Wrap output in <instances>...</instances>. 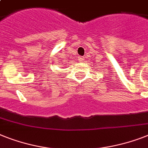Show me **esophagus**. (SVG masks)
<instances>
[{
  "label": "esophagus",
  "instance_id": "34e87169",
  "mask_svg": "<svg viewBox=\"0 0 148 148\" xmlns=\"http://www.w3.org/2000/svg\"><path fill=\"white\" fill-rule=\"evenodd\" d=\"M78 60H79V62H84V57H79V58H78Z\"/></svg>",
  "mask_w": 148,
  "mask_h": 148
}]
</instances>
